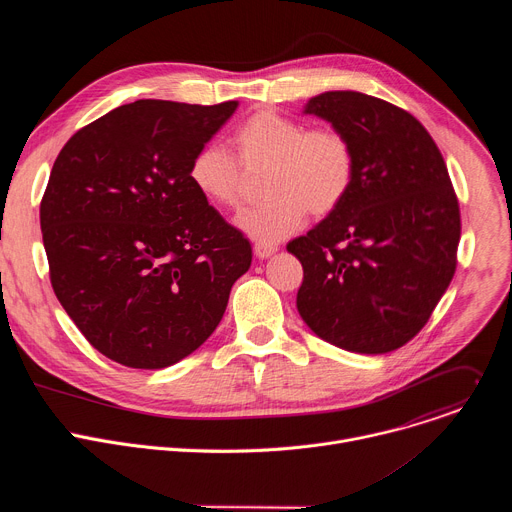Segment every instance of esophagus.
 I'll return each mask as SVG.
<instances>
[{
    "label": "esophagus",
    "instance_id": "esophagus-1",
    "mask_svg": "<svg viewBox=\"0 0 512 512\" xmlns=\"http://www.w3.org/2000/svg\"><path fill=\"white\" fill-rule=\"evenodd\" d=\"M253 251H255V255H257L259 259H267V257H271V255L277 251V245H273V243H263V241H257V243L253 245Z\"/></svg>",
    "mask_w": 512,
    "mask_h": 512
}]
</instances>
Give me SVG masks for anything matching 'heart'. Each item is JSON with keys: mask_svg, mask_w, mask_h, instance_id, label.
<instances>
[{"mask_svg": "<svg viewBox=\"0 0 512 512\" xmlns=\"http://www.w3.org/2000/svg\"><path fill=\"white\" fill-rule=\"evenodd\" d=\"M233 156L216 143L196 150L188 166L192 188L216 208H237L243 170L265 168L259 206L247 208L237 225L257 241L271 243L294 233L314 216L334 212L348 196L356 158L348 135L336 127H306L273 109H257L229 135Z\"/></svg>", "mask_w": 512, "mask_h": 512, "instance_id": "b5f03b06", "label": "heart"}]
</instances>
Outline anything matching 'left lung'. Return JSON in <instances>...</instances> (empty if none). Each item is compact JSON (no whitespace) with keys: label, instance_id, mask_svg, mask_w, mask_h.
<instances>
[{"label":"left lung","instance_id":"8db88e82","mask_svg":"<svg viewBox=\"0 0 512 512\" xmlns=\"http://www.w3.org/2000/svg\"><path fill=\"white\" fill-rule=\"evenodd\" d=\"M306 113L348 135L356 172L346 200L287 243L304 267L298 312L334 346L391 352L427 324L456 273L462 225L446 162L427 129L383 99L328 91Z\"/></svg>","mask_w":512,"mask_h":512}]
</instances>
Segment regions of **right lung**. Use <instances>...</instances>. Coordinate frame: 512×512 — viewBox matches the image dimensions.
I'll return each mask as SVG.
<instances>
[{
    "label": "right lung",
    "mask_w": 512,
    "mask_h": 512,
    "mask_svg": "<svg viewBox=\"0 0 512 512\" xmlns=\"http://www.w3.org/2000/svg\"><path fill=\"white\" fill-rule=\"evenodd\" d=\"M237 101L141 99L72 135L40 202L58 302L93 348L164 369L221 322L251 245L190 184L198 148Z\"/></svg>",
    "instance_id": "right-lung-1"
}]
</instances>
